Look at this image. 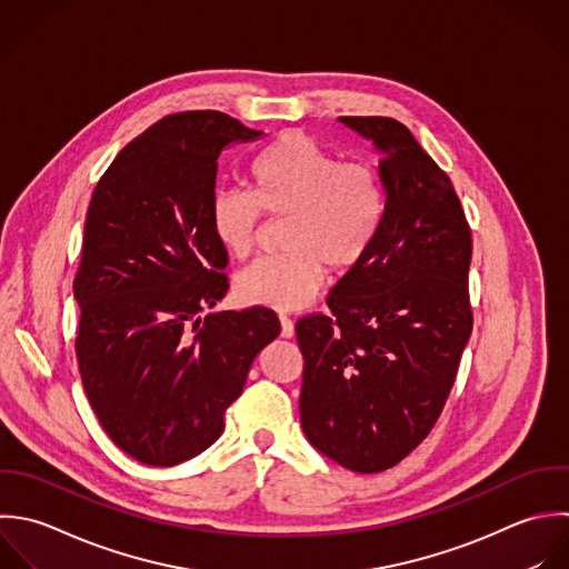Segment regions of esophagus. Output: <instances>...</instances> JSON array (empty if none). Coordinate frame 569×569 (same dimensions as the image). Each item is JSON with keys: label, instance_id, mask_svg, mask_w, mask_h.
<instances>
[{"label": "esophagus", "instance_id": "obj_1", "mask_svg": "<svg viewBox=\"0 0 569 569\" xmlns=\"http://www.w3.org/2000/svg\"><path fill=\"white\" fill-rule=\"evenodd\" d=\"M279 323H281V337L290 339V337L295 335V323H292V319H288L286 315H279Z\"/></svg>", "mask_w": 569, "mask_h": 569}]
</instances>
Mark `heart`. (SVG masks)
I'll return each mask as SVG.
<instances>
[{
	"label": "heart",
	"instance_id": "obj_1",
	"mask_svg": "<svg viewBox=\"0 0 569 569\" xmlns=\"http://www.w3.org/2000/svg\"><path fill=\"white\" fill-rule=\"evenodd\" d=\"M248 188L217 192L210 223L230 257L248 259L259 248L263 214L288 219V254L252 263L237 281L246 303L274 310L308 306L326 268L335 274L352 270L370 250L386 210L383 181L372 163L341 161L301 132L277 137L254 157Z\"/></svg>",
	"mask_w": 569,
	"mask_h": 569
}]
</instances>
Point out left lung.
<instances>
[{
    "label": "left lung",
    "mask_w": 569,
    "mask_h": 569,
    "mask_svg": "<svg viewBox=\"0 0 569 569\" xmlns=\"http://www.w3.org/2000/svg\"><path fill=\"white\" fill-rule=\"evenodd\" d=\"M375 141L386 210L366 257L328 295L330 312L295 326L308 441L375 475L435 428L472 335V232L459 194L392 117H339Z\"/></svg>",
    "instance_id": "1"
}]
</instances>
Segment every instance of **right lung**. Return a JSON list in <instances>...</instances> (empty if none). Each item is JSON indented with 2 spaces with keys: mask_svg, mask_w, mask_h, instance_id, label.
Here are the masks:
<instances>
[{
  "mask_svg": "<svg viewBox=\"0 0 569 569\" xmlns=\"http://www.w3.org/2000/svg\"><path fill=\"white\" fill-rule=\"evenodd\" d=\"M261 130L219 110L174 112L94 186L74 299L86 397L117 448L168 468L210 448L254 357L281 332L270 308H214L228 252L212 232L217 159Z\"/></svg>",
  "mask_w": 569,
  "mask_h": 569,
  "instance_id": "right-lung-1",
  "label": "right lung"
}]
</instances>
